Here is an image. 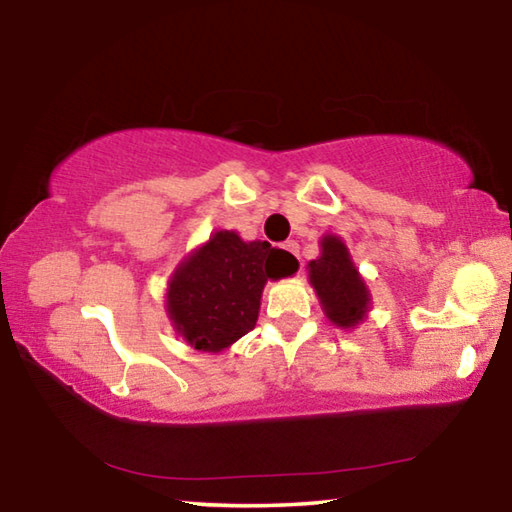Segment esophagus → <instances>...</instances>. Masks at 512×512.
Returning a JSON list of instances; mask_svg holds the SVG:
<instances>
[{"mask_svg":"<svg viewBox=\"0 0 512 512\" xmlns=\"http://www.w3.org/2000/svg\"><path fill=\"white\" fill-rule=\"evenodd\" d=\"M284 248H287L291 255H296V257L300 259V255H298V253H300V250H298V244H296V241H287V244H284Z\"/></svg>","mask_w":512,"mask_h":512,"instance_id":"1","label":"esophagus"}]
</instances>
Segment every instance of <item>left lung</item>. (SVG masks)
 <instances>
[{
    "mask_svg": "<svg viewBox=\"0 0 512 512\" xmlns=\"http://www.w3.org/2000/svg\"><path fill=\"white\" fill-rule=\"evenodd\" d=\"M309 277L334 325L354 327L368 311V289L341 239H323V255L309 262Z\"/></svg>",
    "mask_w": 512,
    "mask_h": 512,
    "instance_id": "obj_1",
    "label": "left lung"
}]
</instances>
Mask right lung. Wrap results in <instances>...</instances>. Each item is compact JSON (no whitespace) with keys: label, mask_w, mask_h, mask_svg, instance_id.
Returning <instances> with one entry per match:
<instances>
[{"label":"right lung","mask_w":512,"mask_h":512,"mask_svg":"<svg viewBox=\"0 0 512 512\" xmlns=\"http://www.w3.org/2000/svg\"><path fill=\"white\" fill-rule=\"evenodd\" d=\"M296 257L268 241H241L221 230L178 266L169 282V318L189 345L219 352L257 323L259 298L268 277L291 275Z\"/></svg>","instance_id":"obj_1"}]
</instances>
